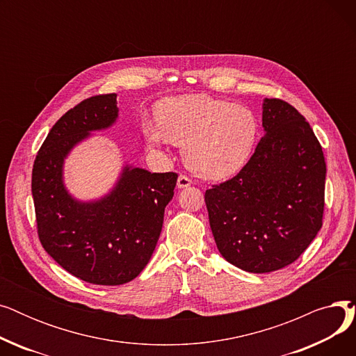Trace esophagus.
<instances>
[{
  "label": "esophagus",
  "mask_w": 356,
  "mask_h": 356,
  "mask_svg": "<svg viewBox=\"0 0 356 356\" xmlns=\"http://www.w3.org/2000/svg\"><path fill=\"white\" fill-rule=\"evenodd\" d=\"M191 184H192V180H191L188 176H184V175H180V176H179V179H177V188H179V189L189 188Z\"/></svg>",
  "instance_id": "1"
}]
</instances>
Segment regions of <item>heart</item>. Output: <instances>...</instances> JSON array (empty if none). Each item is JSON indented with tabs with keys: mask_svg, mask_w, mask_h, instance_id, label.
<instances>
[{
	"mask_svg": "<svg viewBox=\"0 0 356 356\" xmlns=\"http://www.w3.org/2000/svg\"><path fill=\"white\" fill-rule=\"evenodd\" d=\"M156 120L157 125H144L147 141L183 145L186 164L208 180L236 175L250 160L257 140L258 125L251 109L211 97L164 99L157 105Z\"/></svg>",
	"mask_w": 356,
	"mask_h": 356,
	"instance_id": "obj_1",
	"label": "heart"
}]
</instances>
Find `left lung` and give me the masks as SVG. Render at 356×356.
I'll return each instance as SVG.
<instances>
[{"label": "left lung", "mask_w": 356, "mask_h": 356, "mask_svg": "<svg viewBox=\"0 0 356 356\" xmlns=\"http://www.w3.org/2000/svg\"><path fill=\"white\" fill-rule=\"evenodd\" d=\"M266 136L241 172L204 193L222 257L271 273L300 257L322 228L326 163L310 124L286 101L263 104Z\"/></svg>", "instance_id": "obj_1"}]
</instances>
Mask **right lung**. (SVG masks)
Returning <instances> with one entry per match:
<instances>
[{
	"label": "right lung",
	"mask_w": 356,
	"mask_h": 356,
	"mask_svg": "<svg viewBox=\"0 0 356 356\" xmlns=\"http://www.w3.org/2000/svg\"><path fill=\"white\" fill-rule=\"evenodd\" d=\"M117 118V93L90 97L69 109L51 127L31 176L43 248L67 273L99 286L128 283L144 270L177 181V173H149L127 164L115 188L98 200L81 202L67 192L63 163L70 149Z\"/></svg>",
	"instance_id": "1"
}]
</instances>
